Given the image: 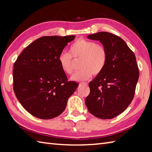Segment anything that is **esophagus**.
Returning <instances> with one entry per match:
<instances>
[{"instance_id":"obj_1","label":"esophagus","mask_w":152,"mask_h":152,"mask_svg":"<svg viewBox=\"0 0 152 152\" xmlns=\"http://www.w3.org/2000/svg\"><path fill=\"white\" fill-rule=\"evenodd\" d=\"M80 85H88V82H81L80 83Z\"/></svg>"}]
</instances>
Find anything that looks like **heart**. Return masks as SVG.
Returning a JSON list of instances; mask_svg holds the SVG:
<instances>
[{
  "label": "heart",
  "instance_id": "heart-1",
  "mask_svg": "<svg viewBox=\"0 0 152 152\" xmlns=\"http://www.w3.org/2000/svg\"><path fill=\"white\" fill-rule=\"evenodd\" d=\"M70 53L62 51L58 61L64 72L71 75L74 72L72 58L81 59L80 68L81 70L72 77L74 81H83L90 78L93 75H99L105 69L108 60L106 48L95 42L80 38L71 45Z\"/></svg>",
  "mask_w": 152,
  "mask_h": 152
}]
</instances>
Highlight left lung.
I'll use <instances>...</instances> for the list:
<instances>
[{
  "label": "left lung",
  "mask_w": 152,
  "mask_h": 152,
  "mask_svg": "<svg viewBox=\"0 0 152 152\" xmlns=\"http://www.w3.org/2000/svg\"><path fill=\"white\" fill-rule=\"evenodd\" d=\"M108 53L105 69L89 83L86 99L89 112L100 119H112L124 112L134 96L139 70L134 53L119 37L108 32L90 34Z\"/></svg>",
  "instance_id": "obj_1"
}]
</instances>
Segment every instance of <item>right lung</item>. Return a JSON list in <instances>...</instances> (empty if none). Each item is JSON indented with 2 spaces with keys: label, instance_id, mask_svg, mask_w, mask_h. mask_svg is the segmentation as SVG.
Listing matches in <instances>:
<instances>
[{
  "label": "right lung",
  "instance_id": "right-lung-1",
  "mask_svg": "<svg viewBox=\"0 0 152 152\" xmlns=\"http://www.w3.org/2000/svg\"><path fill=\"white\" fill-rule=\"evenodd\" d=\"M74 38V35L40 37L25 48L14 63L15 95L34 117L49 119L62 114L78 86L68 80L58 61L64 47Z\"/></svg>",
  "mask_w": 152,
  "mask_h": 152
}]
</instances>
